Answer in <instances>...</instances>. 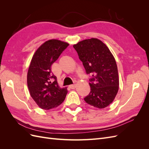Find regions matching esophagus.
<instances>
[{"instance_id":"34e87169","label":"esophagus","mask_w":149,"mask_h":149,"mask_svg":"<svg viewBox=\"0 0 149 149\" xmlns=\"http://www.w3.org/2000/svg\"><path fill=\"white\" fill-rule=\"evenodd\" d=\"M70 88L71 89H75V88H76V84H73L70 85Z\"/></svg>"}]
</instances>
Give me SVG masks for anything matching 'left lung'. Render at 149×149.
<instances>
[{
  "instance_id": "8db88e82",
  "label": "left lung",
  "mask_w": 149,
  "mask_h": 149,
  "mask_svg": "<svg viewBox=\"0 0 149 149\" xmlns=\"http://www.w3.org/2000/svg\"><path fill=\"white\" fill-rule=\"evenodd\" d=\"M86 72L92 75L91 91L84 98L88 104L103 109L114 101L119 86L118 66L109 49L95 38L84 40L73 45Z\"/></svg>"
}]
</instances>
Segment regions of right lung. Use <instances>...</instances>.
<instances>
[{
    "mask_svg": "<svg viewBox=\"0 0 149 149\" xmlns=\"http://www.w3.org/2000/svg\"><path fill=\"white\" fill-rule=\"evenodd\" d=\"M69 44L52 39L43 43L36 50L27 73V85L31 97L42 109L48 110L64 101L67 88H61L51 66Z\"/></svg>",
    "mask_w": 149,
    "mask_h": 149,
    "instance_id": "right-lung-1",
    "label": "right lung"
}]
</instances>
